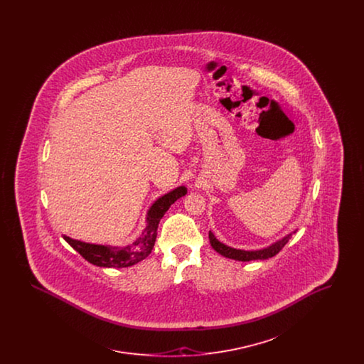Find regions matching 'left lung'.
<instances>
[{
    "mask_svg": "<svg viewBox=\"0 0 364 364\" xmlns=\"http://www.w3.org/2000/svg\"><path fill=\"white\" fill-rule=\"evenodd\" d=\"M294 232H296V230H294V232L289 233V235H287L285 237L279 239L278 242H273L272 245H269V247H266V248L255 250V251H245V250L232 248V247L226 245L224 242H220L211 232H208V239H210L211 247H213L218 254H221L223 257L229 258V259L240 260V262H250V260L269 259V258L277 255L278 252L284 248V245L289 242V239L292 237V235H294Z\"/></svg>",
    "mask_w": 364,
    "mask_h": 364,
    "instance_id": "1",
    "label": "left lung"
}]
</instances>
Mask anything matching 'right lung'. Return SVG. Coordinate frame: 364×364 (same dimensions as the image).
Wrapping results in <instances>:
<instances>
[{
	"label": "right lung",
	"instance_id": "1",
	"mask_svg": "<svg viewBox=\"0 0 364 364\" xmlns=\"http://www.w3.org/2000/svg\"><path fill=\"white\" fill-rule=\"evenodd\" d=\"M187 193V188L184 186L177 187L173 191L165 193L164 196L158 198L147 211V225L144 230L140 233L138 239L129 245L125 247H112V245H102V244H91V242H80L64 236V240L70 244V247L77 251L87 262L100 266V267H128L134 266L140 260L146 259L156 239V229L164 214L169 210L177 199Z\"/></svg>",
	"mask_w": 364,
	"mask_h": 364
}]
</instances>
